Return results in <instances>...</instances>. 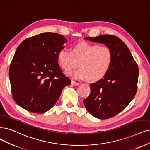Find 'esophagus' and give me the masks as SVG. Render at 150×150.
Listing matches in <instances>:
<instances>
[{
  "label": "esophagus",
  "mask_w": 150,
  "mask_h": 150,
  "mask_svg": "<svg viewBox=\"0 0 150 150\" xmlns=\"http://www.w3.org/2000/svg\"><path fill=\"white\" fill-rule=\"evenodd\" d=\"M71 84L74 85V86H78L80 85L79 83H77L76 81H71Z\"/></svg>",
  "instance_id": "obj_1"
}]
</instances>
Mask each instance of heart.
I'll list each match as a JSON object with an SVG mask.
<instances>
[{"instance_id":"1","label":"heart","mask_w":150,"mask_h":150,"mask_svg":"<svg viewBox=\"0 0 150 150\" xmlns=\"http://www.w3.org/2000/svg\"><path fill=\"white\" fill-rule=\"evenodd\" d=\"M112 60V53L108 47L84 41L75 44L70 51L62 48L57 52L58 63L66 72L75 68L78 62L80 68L68 75L79 80H101L108 73Z\"/></svg>"}]
</instances>
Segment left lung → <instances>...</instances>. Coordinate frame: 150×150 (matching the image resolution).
I'll return each mask as SVG.
<instances>
[{
	"mask_svg": "<svg viewBox=\"0 0 150 150\" xmlns=\"http://www.w3.org/2000/svg\"><path fill=\"white\" fill-rule=\"evenodd\" d=\"M85 40L104 44L111 51L113 60L104 79L91 84V93L83 101L93 117L106 119L124 109L135 96L138 78V65L129 49L120 38L101 35Z\"/></svg>",
	"mask_w": 150,
	"mask_h": 150,
	"instance_id": "8db88e82",
	"label": "left lung"
}]
</instances>
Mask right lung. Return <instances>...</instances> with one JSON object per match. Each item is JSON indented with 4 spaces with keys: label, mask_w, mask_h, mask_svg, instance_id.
<instances>
[{
    "label": "right lung",
    "mask_w": 150,
    "mask_h": 150,
    "mask_svg": "<svg viewBox=\"0 0 150 150\" xmlns=\"http://www.w3.org/2000/svg\"><path fill=\"white\" fill-rule=\"evenodd\" d=\"M67 41L62 35L46 32L18 46L9 68L12 96L18 106L33 113L46 112L71 83L57 63V52Z\"/></svg>",
    "instance_id": "obj_1"
}]
</instances>
